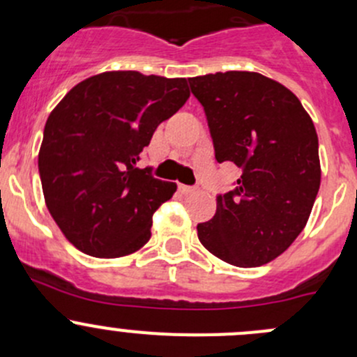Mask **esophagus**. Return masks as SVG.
Listing matches in <instances>:
<instances>
[{
  "label": "esophagus",
  "instance_id": "obj_1",
  "mask_svg": "<svg viewBox=\"0 0 357 357\" xmlns=\"http://www.w3.org/2000/svg\"><path fill=\"white\" fill-rule=\"evenodd\" d=\"M179 192L183 193V195H193V193H197L199 190L195 188V186H188V185H179Z\"/></svg>",
  "mask_w": 357,
  "mask_h": 357
}]
</instances>
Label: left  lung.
Here are the masks:
<instances>
[{
    "mask_svg": "<svg viewBox=\"0 0 357 357\" xmlns=\"http://www.w3.org/2000/svg\"><path fill=\"white\" fill-rule=\"evenodd\" d=\"M204 107L215 160L242 176L218 195L199 240L215 257L255 268L278 257L304 229L321 181L318 135L297 96L257 72L190 77Z\"/></svg>",
    "mask_w": 357,
    "mask_h": 357,
    "instance_id": "left-lung-1",
    "label": "left lung"
}]
</instances>
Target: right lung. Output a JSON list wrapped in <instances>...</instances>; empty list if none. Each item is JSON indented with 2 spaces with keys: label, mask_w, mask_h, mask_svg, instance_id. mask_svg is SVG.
I'll return each instance as SVG.
<instances>
[{
  "label": "right lung",
  "mask_w": 357,
  "mask_h": 357,
  "mask_svg": "<svg viewBox=\"0 0 357 357\" xmlns=\"http://www.w3.org/2000/svg\"><path fill=\"white\" fill-rule=\"evenodd\" d=\"M190 98L186 79L103 72L79 82L46 121L39 176L66 238L93 257H122L150 240L153 212L176 183L136 167L162 121Z\"/></svg>",
  "instance_id": "add662e5"
}]
</instances>
